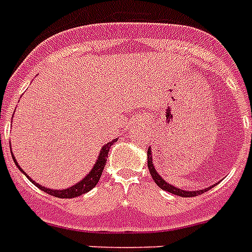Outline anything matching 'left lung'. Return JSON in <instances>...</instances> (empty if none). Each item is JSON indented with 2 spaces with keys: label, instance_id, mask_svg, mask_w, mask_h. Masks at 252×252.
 Listing matches in <instances>:
<instances>
[{
  "label": "left lung",
  "instance_id": "obj_1",
  "mask_svg": "<svg viewBox=\"0 0 252 252\" xmlns=\"http://www.w3.org/2000/svg\"><path fill=\"white\" fill-rule=\"evenodd\" d=\"M148 167H149L150 175H152V178L154 179V182L157 183V186H159L161 189L170 192V193H174V195L182 196V197H193V196H197L200 195V193H204V192L208 191V189H211V188L213 187V186H212V187H208L205 188V189H200V191H184V189H180V188H176L174 187V186H171V184L167 183L165 179H162V176L158 174L156 167H154L153 161H152V150H150V148L148 149Z\"/></svg>",
  "mask_w": 252,
  "mask_h": 252
}]
</instances>
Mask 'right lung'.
I'll list each match as a JSON object with an SVG mask.
<instances>
[{
	"label": "right lung",
	"instance_id": "add662e5",
	"mask_svg": "<svg viewBox=\"0 0 252 252\" xmlns=\"http://www.w3.org/2000/svg\"><path fill=\"white\" fill-rule=\"evenodd\" d=\"M115 141H116V138L112 140V141L107 142L106 145L103 146L102 150H100V153H99L98 159H96V163H95L94 167L91 168V171L85 176L84 179L81 180V182H78L77 184H74V186H72V187L65 188V189H51V188L43 187V186H40V184L36 183V182H33V180L31 179L30 176H27V174L22 170L21 166L18 165L17 159H15V157H14L13 154H11V157H13L17 167L19 168V170H21V171L23 172L27 178H29L30 182H32L36 187L40 188L41 191L47 192V193L55 196V197H60V199H72V197H77V196L84 195V193H86V192H89L90 189H93V188L98 184L99 179H100V175H102V172H103V168H104V166H106V161H107V157H108L110 148Z\"/></svg>",
	"mask_w": 252,
	"mask_h": 252
}]
</instances>
